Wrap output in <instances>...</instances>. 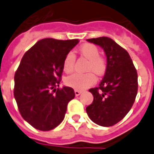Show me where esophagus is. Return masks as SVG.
<instances>
[{"label": "esophagus", "instance_id": "obj_1", "mask_svg": "<svg viewBox=\"0 0 154 154\" xmlns=\"http://www.w3.org/2000/svg\"><path fill=\"white\" fill-rule=\"evenodd\" d=\"M74 92H75V95H76V96H78V95H80V94H82V91H77V90H76Z\"/></svg>", "mask_w": 154, "mask_h": 154}]
</instances>
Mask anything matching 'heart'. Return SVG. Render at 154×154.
I'll list each match as a JSON object with an SVG mask.
<instances>
[{
    "label": "heart",
    "instance_id": "b5f03b06",
    "mask_svg": "<svg viewBox=\"0 0 154 154\" xmlns=\"http://www.w3.org/2000/svg\"><path fill=\"white\" fill-rule=\"evenodd\" d=\"M79 52L82 56L89 60L87 71H93L97 75H103L107 70V62L103 57L100 55V51L96 45L91 43L84 44L79 48ZM76 62V56L73 52H68L63 63V71L70 73L73 71ZM93 72L86 73H74L65 79V84L77 91H83L89 86L94 85L97 78Z\"/></svg>",
    "mask_w": 154,
    "mask_h": 154
}]
</instances>
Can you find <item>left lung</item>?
Here are the masks:
<instances>
[{
    "instance_id": "obj_1",
    "label": "left lung",
    "mask_w": 154,
    "mask_h": 154,
    "mask_svg": "<svg viewBox=\"0 0 154 154\" xmlns=\"http://www.w3.org/2000/svg\"><path fill=\"white\" fill-rule=\"evenodd\" d=\"M101 46L107 56V70L98 87L89 90L94 100L86 107L89 118L101 126H112L122 120L135 102L137 71L128 52L111 38L87 39Z\"/></svg>"
}]
</instances>
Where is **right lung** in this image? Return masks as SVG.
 I'll use <instances>...</instances> for the list:
<instances>
[{
    "label": "right lung",
    "instance_id": "obj_1",
    "mask_svg": "<svg viewBox=\"0 0 154 154\" xmlns=\"http://www.w3.org/2000/svg\"><path fill=\"white\" fill-rule=\"evenodd\" d=\"M78 39L40 40L23 56L14 74V95L20 114L39 131H51L64 118L73 89L60 86L64 57Z\"/></svg>",
    "mask_w": 154,
    "mask_h": 154
}]
</instances>
